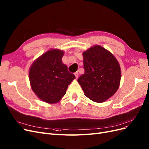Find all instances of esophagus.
I'll return each mask as SVG.
<instances>
[{
	"label": "esophagus",
	"mask_w": 149,
	"mask_h": 149,
	"mask_svg": "<svg viewBox=\"0 0 149 149\" xmlns=\"http://www.w3.org/2000/svg\"><path fill=\"white\" fill-rule=\"evenodd\" d=\"M74 75H75L76 79H77V78L79 77V73H78V72H75V73H74Z\"/></svg>",
	"instance_id": "obj_1"
}]
</instances>
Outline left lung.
<instances>
[{
	"label": "left lung",
	"mask_w": 149,
	"mask_h": 149,
	"mask_svg": "<svg viewBox=\"0 0 149 149\" xmlns=\"http://www.w3.org/2000/svg\"><path fill=\"white\" fill-rule=\"evenodd\" d=\"M85 73L77 81L90 100L102 102L118 89L121 70L117 60L103 47L95 45L83 53Z\"/></svg>",
	"instance_id": "left-lung-1"
}]
</instances>
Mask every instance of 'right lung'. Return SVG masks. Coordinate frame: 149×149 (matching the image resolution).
<instances>
[{
  "instance_id": "right-lung-1",
  "label": "right lung",
  "mask_w": 149,
  "mask_h": 149,
  "mask_svg": "<svg viewBox=\"0 0 149 149\" xmlns=\"http://www.w3.org/2000/svg\"><path fill=\"white\" fill-rule=\"evenodd\" d=\"M64 52L52 49L38 58L29 70L31 88L38 98L49 104L58 102L65 94L75 76L62 63Z\"/></svg>"
}]
</instances>
